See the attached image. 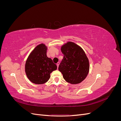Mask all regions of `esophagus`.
Segmentation results:
<instances>
[{"instance_id": "1", "label": "esophagus", "mask_w": 121, "mask_h": 121, "mask_svg": "<svg viewBox=\"0 0 121 121\" xmlns=\"http://www.w3.org/2000/svg\"><path fill=\"white\" fill-rule=\"evenodd\" d=\"M59 65H60V63L59 62H57V64H56V65H57V68L58 67V66H59Z\"/></svg>"}]
</instances>
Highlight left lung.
Listing matches in <instances>:
<instances>
[{
  "mask_svg": "<svg viewBox=\"0 0 121 121\" xmlns=\"http://www.w3.org/2000/svg\"><path fill=\"white\" fill-rule=\"evenodd\" d=\"M64 54L58 67L65 81L72 84H79L86 78L89 71V62L81 47L68 42L61 47Z\"/></svg>",
  "mask_w": 121,
  "mask_h": 121,
  "instance_id": "1",
  "label": "left lung"
}]
</instances>
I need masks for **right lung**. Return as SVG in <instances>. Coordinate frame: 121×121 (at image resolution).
Instances as JSON below:
<instances>
[{
    "label": "right lung",
    "instance_id": "obj_1",
    "mask_svg": "<svg viewBox=\"0 0 121 121\" xmlns=\"http://www.w3.org/2000/svg\"><path fill=\"white\" fill-rule=\"evenodd\" d=\"M47 47L43 43L36 46L29 55L25 64V72L33 83L44 84L50 77V73L57 69L56 65L47 56Z\"/></svg>",
    "mask_w": 121,
    "mask_h": 121
}]
</instances>
